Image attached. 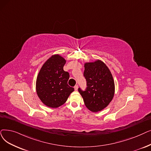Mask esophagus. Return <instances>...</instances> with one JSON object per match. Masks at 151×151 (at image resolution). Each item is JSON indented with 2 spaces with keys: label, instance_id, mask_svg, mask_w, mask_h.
Here are the masks:
<instances>
[{
  "label": "esophagus",
  "instance_id": "34e87169",
  "mask_svg": "<svg viewBox=\"0 0 151 151\" xmlns=\"http://www.w3.org/2000/svg\"><path fill=\"white\" fill-rule=\"evenodd\" d=\"M74 88H75V91H77V90H78V85H75Z\"/></svg>",
  "mask_w": 151,
  "mask_h": 151
}]
</instances>
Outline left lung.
<instances>
[{"instance_id":"obj_1","label":"left lung","mask_w":151,"mask_h":151,"mask_svg":"<svg viewBox=\"0 0 151 151\" xmlns=\"http://www.w3.org/2000/svg\"><path fill=\"white\" fill-rule=\"evenodd\" d=\"M84 76L86 88L78 91L86 107L93 112L106 108L112 100L115 84L112 74L106 65L101 60L84 65Z\"/></svg>"}]
</instances>
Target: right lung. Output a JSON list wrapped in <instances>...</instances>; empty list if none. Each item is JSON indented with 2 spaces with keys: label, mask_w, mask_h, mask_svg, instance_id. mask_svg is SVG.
<instances>
[{
  "label": "right lung",
  "mask_w": 151,
  "mask_h": 151,
  "mask_svg": "<svg viewBox=\"0 0 151 151\" xmlns=\"http://www.w3.org/2000/svg\"><path fill=\"white\" fill-rule=\"evenodd\" d=\"M65 62L66 60L60 55L52 56L44 63L37 75V96L49 107H60L74 91V88L68 84L70 75L63 70Z\"/></svg>",
  "instance_id": "obj_1"
}]
</instances>
